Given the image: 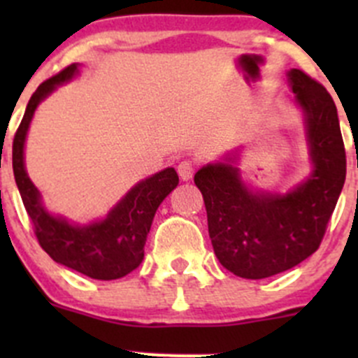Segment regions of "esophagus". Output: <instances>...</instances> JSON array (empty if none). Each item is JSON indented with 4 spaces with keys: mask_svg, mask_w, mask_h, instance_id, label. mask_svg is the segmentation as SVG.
<instances>
[{
    "mask_svg": "<svg viewBox=\"0 0 358 358\" xmlns=\"http://www.w3.org/2000/svg\"><path fill=\"white\" fill-rule=\"evenodd\" d=\"M176 171H178L180 180H183V182H189V180L194 176L196 166H194L192 161H182L178 166H176Z\"/></svg>",
    "mask_w": 358,
    "mask_h": 358,
    "instance_id": "esophagus-1",
    "label": "esophagus"
}]
</instances>
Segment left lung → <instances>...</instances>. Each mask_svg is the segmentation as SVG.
Masks as SVG:
<instances>
[{"instance_id":"1","label":"left lung","mask_w":358,"mask_h":358,"mask_svg":"<svg viewBox=\"0 0 358 358\" xmlns=\"http://www.w3.org/2000/svg\"><path fill=\"white\" fill-rule=\"evenodd\" d=\"M287 79L305 115L312 175L287 194L252 192L234 157L194 176L216 258L243 279L272 277L313 255L345 185V143L333 96L299 69H291Z\"/></svg>"}]
</instances>
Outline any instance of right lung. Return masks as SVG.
I'll return each mask as SVG.
<instances>
[{
	"label": "right lung",
	"instance_id": "right-lung-1",
	"mask_svg": "<svg viewBox=\"0 0 358 358\" xmlns=\"http://www.w3.org/2000/svg\"><path fill=\"white\" fill-rule=\"evenodd\" d=\"M78 74V64L60 71L38 86L13 138V175L31 218L39 246L57 263L99 280L128 275L143 259V246L159 204L178 185L175 168H166L136 183L102 222L74 225L62 216L50 215L24 168V143L36 107L59 85Z\"/></svg>",
	"mask_w": 358,
	"mask_h": 358
}]
</instances>
